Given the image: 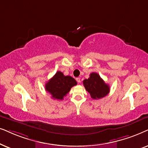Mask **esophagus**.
I'll return each mask as SVG.
<instances>
[{"label":"esophagus","mask_w":148,"mask_h":148,"mask_svg":"<svg viewBox=\"0 0 148 148\" xmlns=\"http://www.w3.org/2000/svg\"><path fill=\"white\" fill-rule=\"evenodd\" d=\"M76 81H77L78 83H80V78H76Z\"/></svg>","instance_id":"34e87169"}]
</instances>
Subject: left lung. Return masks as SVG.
Returning <instances> with one entry per match:
<instances>
[{
	"mask_svg": "<svg viewBox=\"0 0 148 148\" xmlns=\"http://www.w3.org/2000/svg\"><path fill=\"white\" fill-rule=\"evenodd\" d=\"M89 76L88 79L83 80V84L90 97L93 99H99L107 95L110 89L109 85L105 83L97 73L92 72Z\"/></svg>",
	"mask_w": 148,
	"mask_h": 148,
	"instance_id": "left-lung-1",
	"label": "left lung"
}]
</instances>
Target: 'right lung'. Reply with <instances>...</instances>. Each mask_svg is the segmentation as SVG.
I'll return each instance as SVG.
<instances>
[{
	"instance_id": "obj_1",
	"label": "right lung",
	"mask_w": 148,
	"mask_h": 148,
	"mask_svg": "<svg viewBox=\"0 0 148 148\" xmlns=\"http://www.w3.org/2000/svg\"><path fill=\"white\" fill-rule=\"evenodd\" d=\"M76 84V80L72 76H64L62 72L58 71L45 84V89L51 95L53 98L62 100L71 88Z\"/></svg>"
}]
</instances>
